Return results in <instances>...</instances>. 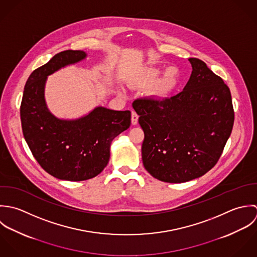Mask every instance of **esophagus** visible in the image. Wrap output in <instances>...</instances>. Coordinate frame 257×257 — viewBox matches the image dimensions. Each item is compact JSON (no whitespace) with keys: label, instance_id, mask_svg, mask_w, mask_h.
Segmentation results:
<instances>
[{"label":"esophagus","instance_id":"esophagus-1","mask_svg":"<svg viewBox=\"0 0 257 257\" xmlns=\"http://www.w3.org/2000/svg\"><path fill=\"white\" fill-rule=\"evenodd\" d=\"M138 114L135 111H132L131 113V123L132 125H136L138 123Z\"/></svg>","mask_w":257,"mask_h":257}]
</instances>
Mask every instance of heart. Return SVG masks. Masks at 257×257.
Segmentation results:
<instances>
[{"instance_id":"heart-1","label":"heart","mask_w":257,"mask_h":257,"mask_svg":"<svg viewBox=\"0 0 257 257\" xmlns=\"http://www.w3.org/2000/svg\"><path fill=\"white\" fill-rule=\"evenodd\" d=\"M159 70L156 68H149L141 73L134 81L137 85H149L155 82L153 90L155 94L164 96L173 91L180 81V70L177 67H169L164 74L158 79Z\"/></svg>"}]
</instances>
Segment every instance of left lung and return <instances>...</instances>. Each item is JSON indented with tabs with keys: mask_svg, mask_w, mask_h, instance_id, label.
I'll list each match as a JSON object with an SVG mask.
<instances>
[{
	"mask_svg": "<svg viewBox=\"0 0 257 257\" xmlns=\"http://www.w3.org/2000/svg\"><path fill=\"white\" fill-rule=\"evenodd\" d=\"M183 91L169 98H138L133 108L144 131L145 169L166 183L197 179L217 163L230 136L234 111L222 78L199 58Z\"/></svg>",
	"mask_w": 257,
	"mask_h": 257,
	"instance_id": "left-lung-1",
	"label": "left lung"
}]
</instances>
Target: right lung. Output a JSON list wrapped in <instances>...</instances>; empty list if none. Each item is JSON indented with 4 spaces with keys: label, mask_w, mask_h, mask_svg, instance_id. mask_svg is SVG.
Returning <instances> with one entry per match:
<instances>
[{
    "label": "right lung",
    "mask_w": 257,
    "mask_h": 257,
    "mask_svg": "<svg viewBox=\"0 0 257 257\" xmlns=\"http://www.w3.org/2000/svg\"><path fill=\"white\" fill-rule=\"evenodd\" d=\"M83 51L56 53L27 80L21 103L23 134L41 167L59 180L85 181L100 174L110 158L112 140L129 128L131 112L97 107L77 120H60L44 96L47 76L83 59Z\"/></svg>",
    "instance_id": "1"
}]
</instances>
